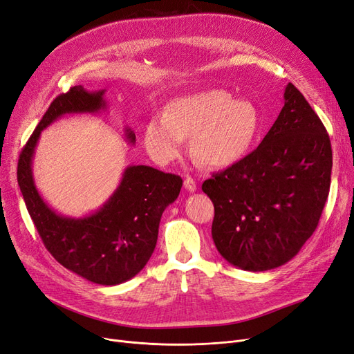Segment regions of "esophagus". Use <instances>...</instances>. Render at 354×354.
<instances>
[{"instance_id": "esophagus-1", "label": "esophagus", "mask_w": 354, "mask_h": 354, "mask_svg": "<svg viewBox=\"0 0 354 354\" xmlns=\"http://www.w3.org/2000/svg\"><path fill=\"white\" fill-rule=\"evenodd\" d=\"M183 187H185V189L189 191V192H195L196 191V183H195V180L191 176H187V179L183 180Z\"/></svg>"}]
</instances>
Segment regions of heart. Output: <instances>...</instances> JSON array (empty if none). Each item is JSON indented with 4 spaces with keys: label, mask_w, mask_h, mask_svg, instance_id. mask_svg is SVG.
I'll list each match as a JSON object with an SVG mask.
<instances>
[{
    "label": "heart",
    "mask_w": 354,
    "mask_h": 354,
    "mask_svg": "<svg viewBox=\"0 0 354 354\" xmlns=\"http://www.w3.org/2000/svg\"><path fill=\"white\" fill-rule=\"evenodd\" d=\"M260 129L262 121L253 102L234 100L223 89H209L176 98L166 114L151 117L143 140L153 159L167 163L180 155L187 137L194 136L195 158L223 169L249 155Z\"/></svg>",
    "instance_id": "obj_1"
}]
</instances>
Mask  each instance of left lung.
<instances>
[{"label":"left lung","mask_w":354,"mask_h":354,"mask_svg":"<svg viewBox=\"0 0 354 354\" xmlns=\"http://www.w3.org/2000/svg\"><path fill=\"white\" fill-rule=\"evenodd\" d=\"M285 105L250 155L203 183L214 204L212 240L230 265L279 268L318 225L333 167L330 137L301 92L288 84Z\"/></svg>","instance_id":"left-lung-1"}]
</instances>
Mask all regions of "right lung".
<instances>
[{
  "label": "right lung",
  "instance_id": "1",
  "mask_svg": "<svg viewBox=\"0 0 354 354\" xmlns=\"http://www.w3.org/2000/svg\"><path fill=\"white\" fill-rule=\"evenodd\" d=\"M105 89L76 85L60 94L46 111L20 153L17 180L27 211L46 249L57 262L98 285L127 282L139 273L156 248L162 214L178 198L182 179L145 165L127 166L113 195L94 212L68 217L41 198L33 178V158L40 134L65 114H98L109 109ZM126 140L136 134L124 129Z\"/></svg>",
  "mask_w": 354,
  "mask_h": 354
}]
</instances>
